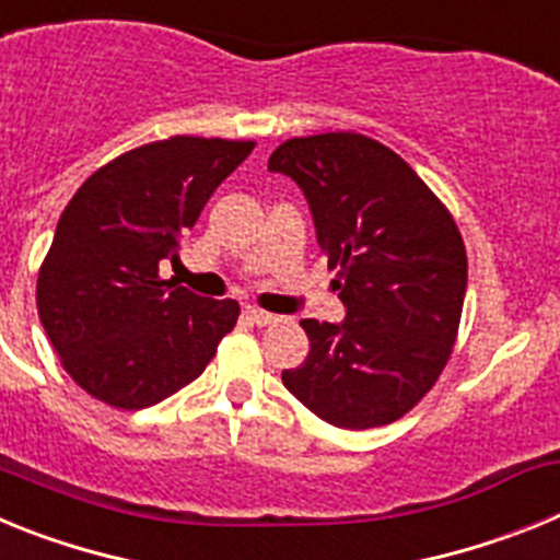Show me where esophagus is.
Instances as JSON below:
<instances>
[{
    "mask_svg": "<svg viewBox=\"0 0 560 560\" xmlns=\"http://www.w3.org/2000/svg\"><path fill=\"white\" fill-rule=\"evenodd\" d=\"M244 314H246V319H249L252 325H260V328H264V325H271V323H277V316H275V314H269V311H260V308H246Z\"/></svg>",
    "mask_w": 560,
    "mask_h": 560,
    "instance_id": "1",
    "label": "esophagus"
}]
</instances>
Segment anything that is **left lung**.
Returning <instances> with one entry per match:
<instances>
[{
    "instance_id": "obj_1",
    "label": "left lung",
    "mask_w": 560,
    "mask_h": 560,
    "mask_svg": "<svg viewBox=\"0 0 560 560\" xmlns=\"http://www.w3.org/2000/svg\"><path fill=\"white\" fill-rule=\"evenodd\" d=\"M269 171L305 192L348 311L339 325L300 323L311 350L283 370L285 389L339 429L387 427L452 355L468 283L463 235L427 182L364 133L285 140Z\"/></svg>"
}]
</instances>
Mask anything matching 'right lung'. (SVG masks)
I'll list each match as a JSON object with an SVG mask.
<instances>
[{"instance_id": "obj_1", "label": "right lung", "mask_w": 560, "mask_h": 560, "mask_svg": "<svg viewBox=\"0 0 560 560\" xmlns=\"http://www.w3.org/2000/svg\"><path fill=\"white\" fill-rule=\"evenodd\" d=\"M252 140L171 137L122 153L72 196L38 271L36 305L61 364L117 409H145L199 378L235 328V300L162 280L179 241Z\"/></svg>"}]
</instances>
